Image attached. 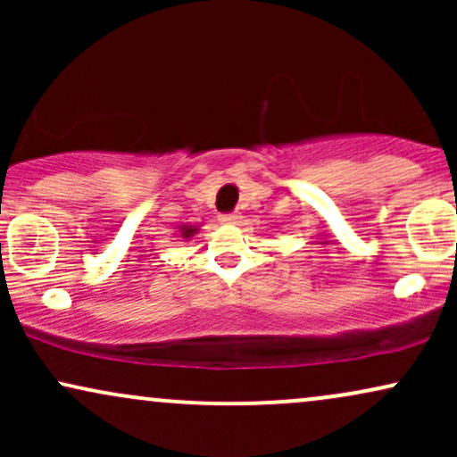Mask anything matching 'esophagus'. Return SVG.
Returning a JSON list of instances; mask_svg holds the SVG:
<instances>
[{"label": "esophagus", "mask_w": 457, "mask_h": 457, "mask_svg": "<svg viewBox=\"0 0 457 457\" xmlns=\"http://www.w3.org/2000/svg\"><path fill=\"white\" fill-rule=\"evenodd\" d=\"M240 219H243V214L240 212H228V214H221V217H219V221H221L223 225H236V223H240Z\"/></svg>", "instance_id": "1"}]
</instances>
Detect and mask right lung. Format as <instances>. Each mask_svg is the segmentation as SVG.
Masks as SVG:
<instances>
[{
	"instance_id": "right-lung-1",
	"label": "right lung",
	"mask_w": 457,
	"mask_h": 457,
	"mask_svg": "<svg viewBox=\"0 0 457 457\" xmlns=\"http://www.w3.org/2000/svg\"><path fill=\"white\" fill-rule=\"evenodd\" d=\"M195 232H197L195 225H182V228H180V234L185 236V238H191V236Z\"/></svg>"
}]
</instances>
